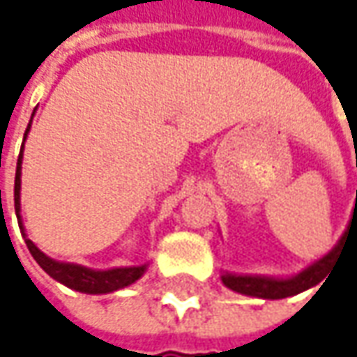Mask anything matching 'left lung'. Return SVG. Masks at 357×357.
<instances>
[{
  "mask_svg": "<svg viewBox=\"0 0 357 357\" xmlns=\"http://www.w3.org/2000/svg\"><path fill=\"white\" fill-rule=\"evenodd\" d=\"M357 159V151H356ZM357 210V195L356 204H354V216H351L350 228L354 226V218H356ZM348 228V229H350ZM348 229L342 234V238L332 250L322 255L320 259L307 265L305 269H301L296 275L291 277H271V275H250V273H231V271H222L220 279L222 283L228 287L229 291L240 293L245 296H255V298H267V301H277V298H287V296H295L303 291H308L318 283H322L330 273V269L336 265L338 253H340V245Z\"/></svg>",
  "mask_w": 357,
  "mask_h": 357,
  "instance_id": "1",
  "label": "left lung"
}]
</instances>
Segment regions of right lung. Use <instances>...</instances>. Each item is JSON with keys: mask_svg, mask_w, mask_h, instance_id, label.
I'll return each instance as SVG.
<instances>
[{"mask_svg": "<svg viewBox=\"0 0 357 357\" xmlns=\"http://www.w3.org/2000/svg\"><path fill=\"white\" fill-rule=\"evenodd\" d=\"M37 109V107H35ZM35 116V112H33ZM33 116L29 121L27 131H25V137H23V145H21V153H19V159H17V171H15V214L17 222H19V229L23 234V240L27 243L29 251L33 255V259L39 263L40 269L47 275H50L54 281H59L68 289H74L78 293H86V295H107V293H114L119 289H126L129 284H133L135 281H139L141 277L145 275L149 263H143V265H129V267H112V269H90V267H84L78 263H66V261H56L49 257L47 253L43 251L29 240L27 234H25V226H23V220H21V165H23V149H25V141H27L29 131H31V123H33Z\"/></svg>", "mask_w": 357, "mask_h": 357, "instance_id": "right-lung-1", "label": "right lung"}]
</instances>
